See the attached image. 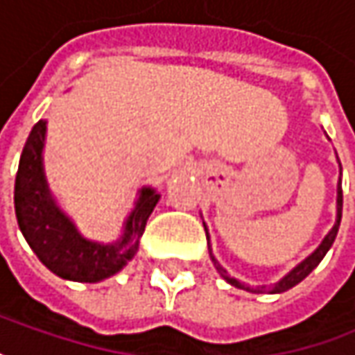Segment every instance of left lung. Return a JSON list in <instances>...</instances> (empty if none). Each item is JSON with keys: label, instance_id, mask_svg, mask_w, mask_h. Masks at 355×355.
Segmentation results:
<instances>
[{"label": "left lung", "instance_id": "left-lung-1", "mask_svg": "<svg viewBox=\"0 0 355 355\" xmlns=\"http://www.w3.org/2000/svg\"><path fill=\"white\" fill-rule=\"evenodd\" d=\"M340 171H342V166H340ZM342 205H344V196H342V180H340V184H338V200H336V223H334V227L328 232V236L322 239V243L315 248V252L313 254H310V256L306 257L302 263H297L295 268H293L290 274H286L277 284H274L268 292L270 293H282L286 292V290H290V288H293V286H297L304 277H308V275L318 268V263L324 259V256L328 254V250L331 248V243H334V239H336V236H338V230H340V222H342ZM205 236H207V232H205ZM209 257H211V261H214V266H216V270L220 272V275H222L223 279L227 282V284H232L234 288H239V290H245V292H252V293H261V290L263 288H250V286H245V284H241L239 279H236V277H230L227 275V272L223 270L222 266L218 263V259L214 257V254L209 252Z\"/></svg>", "mask_w": 355, "mask_h": 355}]
</instances>
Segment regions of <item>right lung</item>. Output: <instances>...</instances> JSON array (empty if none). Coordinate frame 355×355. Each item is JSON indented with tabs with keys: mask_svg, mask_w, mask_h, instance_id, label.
Wrapping results in <instances>:
<instances>
[{
	"mask_svg": "<svg viewBox=\"0 0 355 355\" xmlns=\"http://www.w3.org/2000/svg\"><path fill=\"white\" fill-rule=\"evenodd\" d=\"M45 130L47 121L40 119L19 157L13 191L17 223L29 248L47 270L63 279L96 284L117 274L135 256L148 218L159 202V193L153 187L139 189L135 207L123 223V234L114 243L83 238L47 187L44 173Z\"/></svg>",
	"mask_w": 355,
	"mask_h": 355,
	"instance_id": "right-lung-1",
	"label": "right lung"
}]
</instances>
